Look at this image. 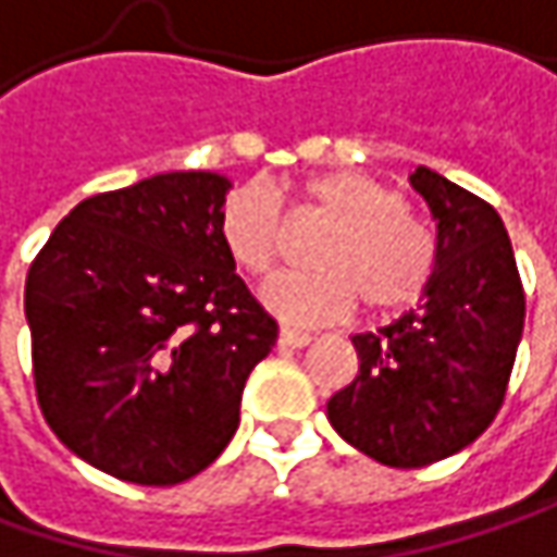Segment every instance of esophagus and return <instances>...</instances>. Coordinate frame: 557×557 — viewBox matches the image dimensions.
<instances>
[{"instance_id": "esophagus-1", "label": "esophagus", "mask_w": 557, "mask_h": 557, "mask_svg": "<svg viewBox=\"0 0 557 557\" xmlns=\"http://www.w3.org/2000/svg\"><path fill=\"white\" fill-rule=\"evenodd\" d=\"M310 342H313V335L310 332H300V329L282 325V332H278V345L282 348H307Z\"/></svg>"}]
</instances>
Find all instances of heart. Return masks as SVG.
<instances>
[{"label":"heart","instance_id":"obj_1","mask_svg":"<svg viewBox=\"0 0 557 557\" xmlns=\"http://www.w3.org/2000/svg\"><path fill=\"white\" fill-rule=\"evenodd\" d=\"M282 194L292 197L294 219H322L307 250L317 265L263 288V304L282 320H338L357 300L370 317H388L430 288L435 237L395 187L357 169H332ZM219 237L240 272L263 278L285 253L282 209L257 184L237 187L219 212Z\"/></svg>","mask_w":557,"mask_h":557}]
</instances>
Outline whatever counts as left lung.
<instances>
[{
	"label": "left lung",
	"mask_w": 557,
	"mask_h": 557,
	"mask_svg": "<svg viewBox=\"0 0 557 557\" xmlns=\"http://www.w3.org/2000/svg\"><path fill=\"white\" fill-rule=\"evenodd\" d=\"M410 184L435 219L430 288L401 320L350 338L360 370L325 404L348 445L401 470L451 458L488 430L527 317L502 215L426 165Z\"/></svg>",
	"instance_id": "left-lung-1"
}]
</instances>
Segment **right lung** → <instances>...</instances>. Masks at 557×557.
Masks as SVG:
<instances>
[{
    "mask_svg": "<svg viewBox=\"0 0 557 557\" xmlns=\"http://www.w3.org/2000/svg\"><path fill=\"white\" fill-rule=\"evenodd\" d=\"M228 187L215 172H169L87 197L30 263L42 417L115 480L175 486L207 470L278 338L219 237Z\"/></svg>",
    "mask_w": 557,
    "mask_h": 557,
    "instance_id": "right-lung-1",
    "label": "right lung"
}]
</instances>
